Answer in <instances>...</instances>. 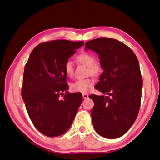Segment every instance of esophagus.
Listing matches in <instances>:
<instances>
[{"mask_svg":"<svg viewBox=\"0 0 160 160\" xmlns=\"http://www.w3.org/2000/svg\"><path fill=\"white\" fill-rule=\"evenodd\" d=\"M83 99H87L88 98V95L87 93H83Z\"/></svg>","mask_w":160,"mask_h":160,"instance_id":"obj_1","label":"esophagus"}]
</instances>
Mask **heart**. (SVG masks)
Instances as JSON below:
<instances>
[{
	"instance_id": "obj_1",
	"label": "heart",
	"mask_w": 160,
	"mask_h": 160,
	"mask_svg": "<svg viewBox=\"0 0 160 160\" xmlns=\"http://www.w3.org/2000/svg\"><path fill=\"white\" fill-rule=\"evenodd\" d=\"M78 61L81 64L86 65L89 69V72L91 74H96L99 71V65L95 64V58L94 56L89 53H81L78 56ZM65 70L68 76H72L74 74V64L72 61H68L65 62ZM94 81L91 79H84L75 81L72 83L71 89L74 91L80 92H86L88 91L89 88L91 87Z\"/></svg>"
}]
</instances>
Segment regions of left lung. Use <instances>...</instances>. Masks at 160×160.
<instances>
[{"label":"left lung","mask_w":160,"mask_h":160,"mask_svg":"<svg viewBox=\"0 0 160 160\" xmlns=\"http://www.w3.org/2000/svg\"><path fill=\"white\" fill-rule=\"evenodd\" d=\"M85 49L98 54L104 70L95 87L103 95L89 97L94 102L93 127L103 137H120L134 124L139 111L143 80L138 59L127 45L112 38L90 40Z\"/></svg>","instance_id":"1"}]
</instances>
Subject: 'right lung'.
Returning <instances> with one entry per match:
<instances>
[{
  "label": "right lung",
  "mask_w": 160,
  "mask_h": 160,
  "mask_svg": "<svg viewBox=\"0 0 160 160\" xmlns=\"http://www.w3.org/2000/svg\"><path fill=\"white\" fill-rule=\"evenodd\" d=\"M83 41L57 40L38 45L24 69L22 96L33 125L49 137L67 132L81 102V92H67L65 65Z\"/></svg>",
  "instance_id": "obj_1"
}]
</instances>
